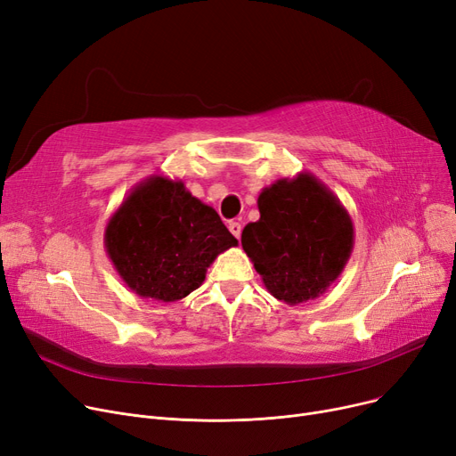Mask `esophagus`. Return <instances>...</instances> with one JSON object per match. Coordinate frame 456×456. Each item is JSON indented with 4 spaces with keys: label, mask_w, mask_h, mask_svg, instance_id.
Instances as JSON below:
<instances>
[{
    "label": "esophagus",
    "mask_w": 456,
    "mask_h": 456,
    "mask_svg": "<svg viewBox=\"0 0 456 456\" xmlns=\"http://www.w3.org/2000/svg\"><path fill=\"white\" fill-rule=\"evenodd\" d=\"M229 231L240 240V234H242V225L238 222H229Z\"/></svg>",
    "instance_id": "obj_1"
}]
</instances>
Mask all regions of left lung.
<instances>
[{
  "mask_svg": "<svg viewBox=\"0 0 456 456\" xmlns=\"http://www.w3.org/2000/svg\"><path fill=\"white\" fill-rule=\"evenodd\" d=\"M260 218L242 248L266 290L286 305L316 299L340 277L354 244L351 216L313 174L279 179L260 191Z\"/></svg>",
  "mask_w": 456,
  "mask_h": 456,
  "instance_id": "1",
  "label": "left lung"
}]
</instances>
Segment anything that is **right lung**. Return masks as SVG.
Listing matches in <instances>:
<instances>
[{"mask_svg": "<svg viewBox=\"0 0 456 456\" xmlns=\"http://www.w3.org/2000/svg\"><path fill=\"white\" fill-rule=\"evenodd\" d=\"M234 246L218 212L164 175L140 181L105 227L107 255L127 289L162 303L200 289L214 258Z\"/></svg>", "mask_w": 456, "mask_h": 456, "instance_id": "add662e5", "label": "right lung"}]
</instances>
